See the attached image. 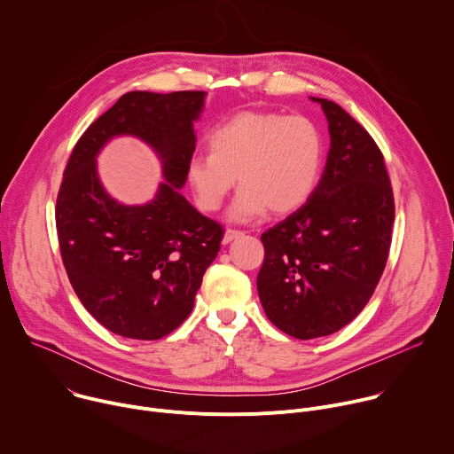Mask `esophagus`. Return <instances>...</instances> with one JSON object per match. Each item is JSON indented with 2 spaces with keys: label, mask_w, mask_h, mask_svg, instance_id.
I'll return each instance as SVG.
<instances>
[{
  "label": "esophagus",
  "mask_w": 454,
  "mask_h": 454,
  "mask_svg": "<svg viewBox=\"0 0 454 454\" xmlns=\"http://www.w3.org/2000/svg\"><path fill=\"white\" fill-rule=\"evenodd\" d=\"M242 235V231H239V230H226L224 231V237H223V244H230L231 240H235V239H239Z\"/></svg>",
  "instance_id": "obj_1"
}]
</instances>
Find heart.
Instances as JSON below:
<instances>
[{
    "mask_svg": "<svg viewBox=\"0 0 454 454\" xmlns=\"http://www.w3.org/2000/svg\"><path fill=\"white\" fill-rule=\"evenodd\" d=\"M210 154L193 156L186 179L198 205L215 212L237 177L240 188L228 210L235 223L298 210L317 184L323 138L305 116L273 111H240L208 137Z\"/></svg>",
    "mask_w": 454,
    "mask_h": 454,
    "instance_id": "1",
    "label": "heart"
}]
</instances>
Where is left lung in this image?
<instances>
[{
    "mask_svg": "<svg viewBox=\"0 0 454 454\" xmlns=\"http://www.w3.org/2000/svg\"><path fill=\"white\" fill-rule=\"evenodd\" d=\"M325 113L331 149L307 203L262 233L258 298L282 333L312 340L343 329L384 271L395 219L394 192L373 138L336 102Z\"/></svg>",
    "mask_w": 454,
    "mask_h": 454,
    "instance_id": "obj_1",
    "label": "left lung"
}]
</instances>
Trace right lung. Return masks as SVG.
I'll use <instances>...</instances> for the list:
<instances>
[{"instance_id":"1","label":"right lung","mask_w":454,"mask_h":454,"mask_svg":"<svg viewBox=\"0 0 454 454\" xmlns=\"http://www.w3.org/2000/svg\"><path fill=\"white\" fill-rule=\"evenodd\" d=\"M207 91H131L77 142L57 196L64 268L88 312L107 331L160 340L188 317L224 230L181 193L196 151ZM118 136L149 145L164 181L144 206H123L103 188L96 158Z\"/></svg>"}]
</instances>
